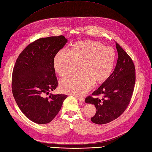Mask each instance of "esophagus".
Listing matches in <instances>:
<instances>
[{"instance_id":"obj_1","label":"esophagus","mask_w":152,"mask_h":152,"mask_svg":"<svg viewBox=\"0 0 152 152\" xmlns=\"http://www.w3.org/2000/svg\"><path fill=\"white\" fill-rule=\"evenodd\" d=\"M76 96V98L77 99V100L79 101V103H80V105H82L83 103H84V101H85V99H83V98H80V97H79V96Z\"/></svg>"}]
</instances>
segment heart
<instances>
[{"instance_id":"1","label":"heart","mask_w":152,"mask_h":152,"mask_svg":"<svg viewBox=\"0 0 152 152\" xmlns=\"http://www.w3.org/2000/svg\"><path fill=\"white\" fill-rule=\"evenodd\" d=\"M115 53L113 48L93 41L77 42L69 51L61 50L56 55L53 67L57 74L66 76L80 64V72L61 81L62 91L81 96L89 91L95 82L107 80L113 71Z\"/></svg>"}]
</instances>
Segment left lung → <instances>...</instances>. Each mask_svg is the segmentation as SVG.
<instances>
[{"mask_svg": "<svg viewBox=\"0 0 152 152\" xmlns=\"http://www.w3.org/2000/svg\"><path fill=\"white\" fill-rule=\"evenodd\" d=\"M115 46L118 58L114 71L93 93V96H89L85 99L86 104L96 107V114L91 121L97 124L109 123L119 117L128 106L134 90L136 80L134 63L118 43ZM99 95H102V99L96 97Z\"/></svg>", "mask_w": 152, "mask_h": 152, "instance_id": "obj_1", "label": "left lung"}]
</instances>
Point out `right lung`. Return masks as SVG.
I'll use <instances>...</instances> for the list:
<instances>
[{
    "instance_id": "obj_1",
    "label": "right lung",
    "mask_w": 152,
    "mask_h": 152,
    "mask_svg": "<svg viewBox=\"0 0 152 152\" xmlns=\"http://www.w3.org/2000/svg\"><path fill=\"white\" fill-rule=\"evenodd\" d=\"M67 42L62 35L39 38L24 48L16 61L12 76V94L21 112L35 123L52 121L67 97L49 94L58 86L53 59Z\"/></svg>"
}]
</instances>
